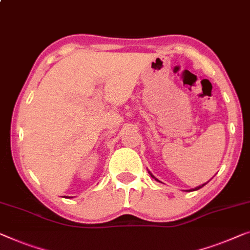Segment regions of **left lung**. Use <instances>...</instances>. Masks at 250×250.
<instances>
[{
    "instance_id": "8db88e82",
    "label": "left lung",
    "mask_w": 250,
    "mask_h": 250,
    "mask_svg": "<svg viewBox=\"0 0 250 250\" xmlns=\"http://www.w3.org/2000/svg\"><path fill=\"white\" fill-rule=\"evenodd\" d=\"M149 173H150V175H151V177H152V178H154L155 180H157V182H159V180L157 179V178H155V177L153 176V175H152V173L149 171ZM206 184V183H205ZM205 184H203V185H200V186H197V187H195V188H191V189H189V190H187V191H191V190H197V189H200V188H202V187H203L204 185H205Z\"/></svg>"
}]
</instances>
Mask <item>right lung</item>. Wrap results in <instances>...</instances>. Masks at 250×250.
Segmentation results:
<instances>
[{
  "label": "right lung",
  "mask_w": 250,
  "mask_h": 250,
  "mask_svg": "<svg viewBox=\"0 0 250 250\" xmlns=\"http://www.w3.org/2000/svg\"><path fill=\"white\" fill-rule=\"evenodd\" d=\"M65 197V196H64ZM66 198H70V196H66Z\"/></svg>",
  "instance_id": "1"
}]
</instances>
